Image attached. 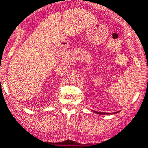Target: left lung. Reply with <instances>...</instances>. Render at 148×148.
<instances>
[{"label": "left lung", "instance_id": "left-lung-1", "mask_svg": "<svg viewBox=\"0 0 148 148\" xmlns=\"http://www.w3.org/2000/svg\"><path fill=\"white\" fill-rule=\"evenodd\" d=\"M94 112L95 113H96V114H109V113H103V112H99V111H95V110H94ZM116 113H117V112H114V114H116Z\"/></svg>", "mask_w": 148, "mask_h": 148}]
</instances>
